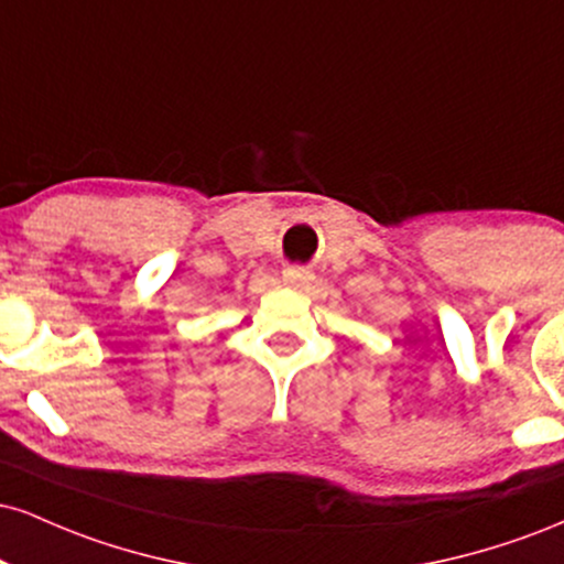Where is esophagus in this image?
I'll return each instance as SVG.
<instances>
[{
    "mask_svg": "<svg viewBox=\"0 0 564 564\" xmlns=\"http://www.w3.org/2000/svg\"><path fill=\"white\" fill-rule=\"evenodd\" d=\"M310 281H313V275H310V270L300 268V264H291V268L283 270V283H289L291 289L307 286Z\"/></svg>",
    "mask_w": 564,
    "mask_h": 564,
    "instance_id": "esophagus-1",
    "label": "esophagus"
}]
</instances>
